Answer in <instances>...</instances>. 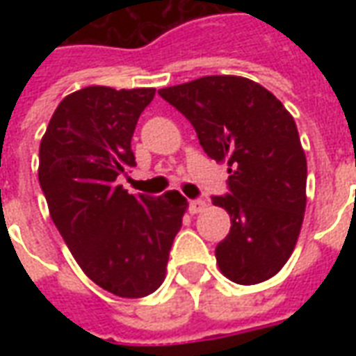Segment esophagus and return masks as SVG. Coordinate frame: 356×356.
Here are the masks:
<instances>
[{"mask_svg":"<svg viewBox=\"0 0 356 356\" xmlns=\"http://www.w3.org/2000/svg\"><path fill=\"white\" fill-rule=\"evenodd\" d=\"M206 208V200H202V198H196V200H191L188 202V211L191 213H200L202 209Z\"/></svg>","mask_w":356,"mask_h":356,"instance_id":"esophagus-1","label":"esophagus"}]
</instances>
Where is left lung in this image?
Here are the masks:
<instances>
[{
    "label": "left lung",
    "instance_id": "left-lung-1",
    "mask_svg": "<svg viewBox=\"0 0 356 356\" xmlns=\"http://www.w3.org/2000/svg\"><path fill=\"white\" fill-rule=\"evenodd\" d=\"M158 95L193 124L204 152L229 165V193L211 198L231 216L216 248L221 273L244 286L268 280L290 259L305 213L307 160L293 118L240 76H204Z\"/></svg>",
    "mask_w": 356,
    "mask_h": 356
}]
</instances>
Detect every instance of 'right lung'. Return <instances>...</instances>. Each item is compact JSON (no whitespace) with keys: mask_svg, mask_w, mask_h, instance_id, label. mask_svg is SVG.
I'll list each match as a JSON object with an SVG mask.
<instances>
[{"mask_svg":"<svg viewBox=\"0 0 356 356\" xmlns=\"http://www.w3.org/2000/svg\"><path fill=\"white\" fill-rule=\"evenodd\" d=\"M156 89L91 86L65 97L40 145V186L83 273L120 298L160 288L186 198L129 194L118 175L137 165L131 137Z\"/></svg>","mask_w":356,"mask_h":356,"instance_id":"obj_1","label":"right lung"}]
</instances>
